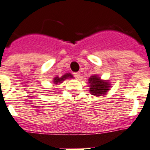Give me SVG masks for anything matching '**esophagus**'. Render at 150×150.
<instances>
[{"label": "esophagus", "instance_id": "1", "mask_svg": "<svg viewBox=\"0 0 150 150\" xmlns=\"http://www.w3.org/2000/svg\"><path fill=\"white\" fill-rule=\"evenodd\" d=\"M74 76H75V79H79V77H80V73L79 72H75V73H74Z\"/></svg>", "mask_w": 150, "mask_h": 150}]
</instances>
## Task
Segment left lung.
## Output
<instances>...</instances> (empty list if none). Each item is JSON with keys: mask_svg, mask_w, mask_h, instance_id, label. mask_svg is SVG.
<instances>
[{"mask_svg": "<svg viewBox=\"0 0 150 150\" xmlns=\"http://www.w3.org/2000/svg\"><path fill=\"white\" fill-rule=\"evenodd\" d=\"M90 92L91 95L96 96H104L111 88L110 83L107 80H102L98 75H92L88 79Z\"/></svg>", "mask_w": 150, "mask_h": 150, "instance_id": "8db88e82", "label": "left lung"}]
</instances>
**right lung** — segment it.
I'll use <instances>...</instances> for the list:
<instances>
[{
  "mask_svg": "<svg viewBox=\"0 0 150 150\" xmlns=\"http://www.w3.org/2000/svg\"><path fill=\"white\" fill-rule=\"evenodd\" d=\"M71 78H73V75L71 74H70V73H67L65 75H63L62 77H59V76H57L55 78H54V84H58V83H61L62 82L64 81L65 79H71Z\"/></svg>",
  "mask_w": 150,
  "mask_h": 150,
  "instance_id": "obj_1",
  "label": "right lung"
}]
</instances>
